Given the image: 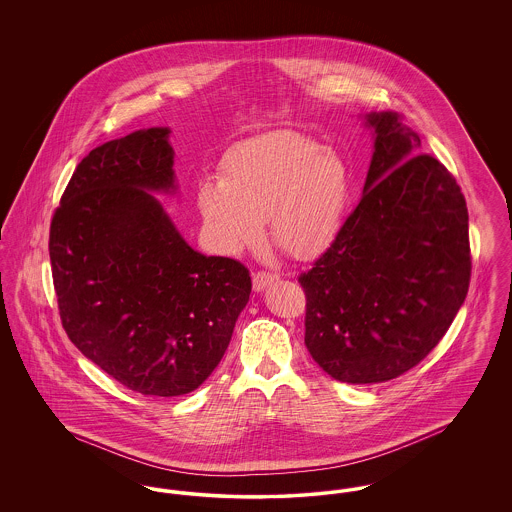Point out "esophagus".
<instances>
[{
	"instance_id": "1",
	"label": "esophagus",
	"mask_w": 512,
	"mask_h": 512,
	"mask_svg": "<svg viewBox=\"0 0 512 512\" xmlns=\"http://www.w3.org/2000/svg\"><path fill=\"white\" fill-rule=\"evenodd\" d=\"M280 278V274H276V272H267V270H259V272H255L253 274V290L255 292H261V290H265L268 284H272V282H276Z\"/></svg>"
}]
</instances>
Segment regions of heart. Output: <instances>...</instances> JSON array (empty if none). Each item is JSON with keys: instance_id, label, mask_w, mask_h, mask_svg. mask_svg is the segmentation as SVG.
I'll return each mask as SVG.
<instances>
[{"instance_id": "b5f03b06", "label": "heart", "mask_w": 512, "mask_h": 512, "mask_svg": "<svg viewBox=\"0 0 512 512\" xmlns=\"http://www.w3.org/2000/svg\"><path fill=\"white\" fill-rule=\"evenodd\" d=\"M349 171L340 155L299 132H274L230 147L220 180L197 186V207L224 249L272 242L297 259L320 253L340 230Z\"/></svg>"}]
</instances>
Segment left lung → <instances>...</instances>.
Segmentation results:
<instances>
[{
  "mask_svg": "<svg viewBox=\"0 0 512 512\" xmlns=\"http://www.w3.org/2000/svg\"><path fill=\"white\" fill-rule=\"evenodd\" d=\"M365 190L334 242L297 280L305 345L347 384L388 382L445 336L470 284L468 209L455 176L393 111L370 113Z\"/></svg>",
  "mask_w": 512,
  "mask_h": 512,
  "instance_id": "8db88e82",
  "label": "left lung"
}]
</instances>
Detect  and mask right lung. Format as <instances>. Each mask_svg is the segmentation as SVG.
I'll return each mask as SVG.
<instances>
[{"label":"right lung","mask_w":512,"mask_h":512,"mask_svg":"<svg viewBox=\"0 0 512 512\" xmlns=\"http://www.w3.org/2000/svg\"><path fill=\"white\" fill-rule=\"evenodd\" d=\"M169 132L136 130L92 149L49 226L67 336L124 388L155 397L211 376L251 293L240 261L194 251L151 194L174 190Z\"/></svg>","instance_id":"add662e5"}]
</instances>
